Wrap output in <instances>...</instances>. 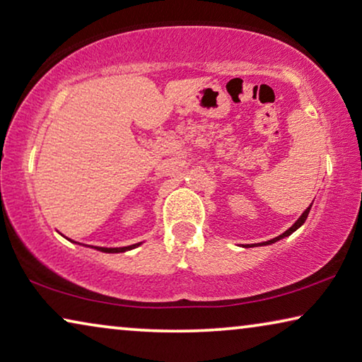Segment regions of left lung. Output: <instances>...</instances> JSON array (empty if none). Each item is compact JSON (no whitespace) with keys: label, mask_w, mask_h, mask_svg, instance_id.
Masks as SVG:
<instances>
[{"label":"left lung","mask_w":362,"mask_h":362,"mask_svg":"<svg viewBox=\"0 0 362 362\" xmlns=\"http://www.w3.org/2000/svg\"><path fill=\"white\" fill-rule=\"evenodd\" d=\"M310 208H312V204L309 208L305 209L304 213L300 214V218L296 221V223L291 226V228L286 230V233H283L281 235H278V237H274V239H272V240H267V242H260V244H253V245H244V247H260V245H269V244H274V242H278V240H281V239H284V237H288V235H291L294 233V230H298L302 224L305 223V219H307V216H309V211H310Z\"/></svg>","instance_id":"obj_1"}]
</instances>
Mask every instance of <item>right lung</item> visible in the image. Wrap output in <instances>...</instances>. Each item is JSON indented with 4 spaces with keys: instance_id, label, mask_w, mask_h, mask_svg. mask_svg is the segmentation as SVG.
Segmentation results:
<instances>
[{
    "instance_id": "1",
    "label": "right lung",
    "mask_w": 362,
    "mask_h": 362,
    "mask_svg": "<svg viewBox=\"0 0 362 362\" xmlns=\"http://www.w3.org/2000/svg\"><path fill=\"white\" fill-rule=\"evenodd\" d=\"M138 245H141V242H139V244L128 245V247H93V249L99 250V252H104V253H120V252H127V250L136 249Z\"/></svg>"
}]
</instances>
